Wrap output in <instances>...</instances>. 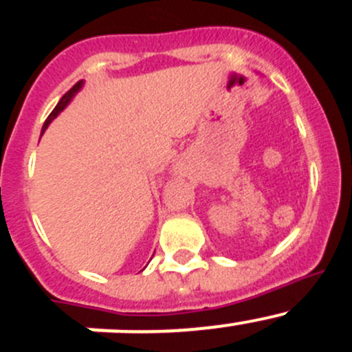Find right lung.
Wrapping results in <instances>:
<instances>
[{"mask_svg":"<svg viewBox=\"0 0 352 352\" xmlns=\"http://www.w3.org/2000/svg\"><path fill=\"white\" fill-rule=\"evenodd\" d=\"M81 88H83V80H81V81H78V83H76V85H74V87H73V88H71V90H69V91H66V94H65V95H63V97H61V100H59V104H58V105H56V107H54V110H52V112H51V113H49V117H47V119H45L44 126H42V133H44V131H45V129H47V127H49V124H51V122H52V120H54V119H56V117H58V116H59V113H61V112H63V110H65V109L67 107V104H69V102H71V100H73V97H74V95H76V94H78V91H80V90H81Z\"/></svg>","mask_w":352,"mask_h":352,"instance_id":"add662e5","label":"right lung"}]
</instances>
